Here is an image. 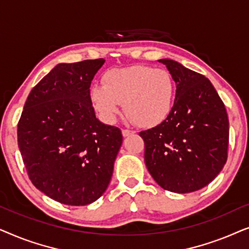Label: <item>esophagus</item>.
Masks as SVG:
<instances>
[{"mask_svg":"<svg viewBox=\"0 0 249 249\" xmlns=\"http://www.w3.org/2000/svg\"><path fill=\"white\" fill-rule=\"evenodd\" d=\"M134 132L135 131L129 130V129H124V130H122V135H124V137H128V136L132 135V134H134Z\"/></svg>","mask_w":249,"mask_h":249,"instance_id":"obj_1","label":"esophagus"}]
</instances>
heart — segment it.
<instances>
[{
  "instance_id": "obj_1",
  "label": "heart",
  "mask_w": 249,
  "mask_h": 249,
  "mask_svg": "<svg viewBox=\"0 0 249 249\" xmlns=\"http://www.w3.org/2000/svg\"><path fill=\"white\" fill-rule=\"evenodd\" d=\"M94 107L107 121L121 112V103L139 127H155L166 120L175 104L176 87L166 70L132 66L107 71L103 85L91 88Z\"/></svg>"
}]
</instances>
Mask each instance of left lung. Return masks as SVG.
<instances>
[{
    "mask_svg": "<svg viewBox=\"0 0 249 249\" xmlns=\"http://www.w3.org/2000/svg\"><path fill=\"white\" fill-rule=\"evenodd\" d=\"M165 64L177 85L165 121L139 132L145 163L163 189L186 194L209 185L226 164L229 120L226 107L205 76L170 59Z\"/></svg>",
    "mask_w": 249,
    "mask_h": 249,
    "instance_id": "8db88e82",
    "label": "left lung"
}]
</instances>
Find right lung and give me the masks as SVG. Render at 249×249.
<instances>
[{"mask_svg":"<svg viewBox=\"0 0 249 249\" xmlns=\"http://www.w3.org/2000/svg\"><path fill=\"white\" fill-rule=\"evenodd\" d=\"M104 62L57 64L30 91L18 122L30 181L66 205H87L103 195L122 144L120 129L102 124L91 105V80Z\"/></svg>","mask_w":249,"mask_h":249,"instance_id":"right-lung-1","label":"right lung"}]
</instances>
